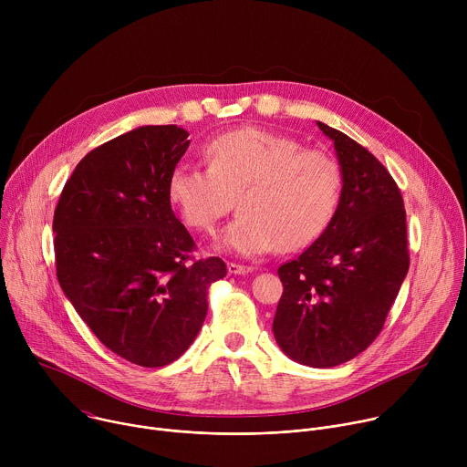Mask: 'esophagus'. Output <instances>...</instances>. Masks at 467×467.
I'll list each match as a JSON object with an SVG mask.
<instances>
[{"instance_id":"obj_1","label":"esophagus","mask_w":467,"mask_h":467,"mask_svg":"<svg viewBox=\"0 0 467 467\" xmlns=\"http://www.w3.org/2000/svg\"><path fill=\"white\" fill-rule=\"evenodd\" d=\"M227 270L233 275H247V274L253 272L251 265H244V264H236V262H229L227 264Z\"/></svg>"}]
</instances>
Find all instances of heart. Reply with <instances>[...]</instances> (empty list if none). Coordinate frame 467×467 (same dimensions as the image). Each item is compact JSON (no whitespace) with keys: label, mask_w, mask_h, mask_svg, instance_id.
<instances>
[{"label":"heart","mask_w":467,"mask_h":467,"mask_svg":"<svg viewBox=\"0 0 467 467\" xmlns=\"http://www.w3.org/2000/svg\"><path fill=\"white\" fill-rule=\"evenodd\" d=\"M209 170L179 162L168 197L193 231L213 234L233 211L222 245L240 254L297 251L310 245L337 213L342 193L338 162L321 150H303L290 137L242 127L203 150Z\"/></svg>","instance_id":"b5f03b06"}]
</instances>
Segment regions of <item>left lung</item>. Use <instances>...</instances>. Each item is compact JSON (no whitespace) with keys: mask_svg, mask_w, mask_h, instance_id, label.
Here are the masks:
<instances>
[{"mask_svg":"<svg viewBox=\"0 0 467 467\" xmlns=\"http://www.w3.org/2000/svg\"><path fill=\"white\" fill-rule=\"evenodd\" d=\"M317 127L335 142L344 186L321 236L279 268L274 335L292 360L332 368L379 337L410 254L403 195L389 171L342 130Z\"/></svg>","mask_w":467,"mask_h":467,"instance_id":"obj_1","label":"left lung"}]
</instances>
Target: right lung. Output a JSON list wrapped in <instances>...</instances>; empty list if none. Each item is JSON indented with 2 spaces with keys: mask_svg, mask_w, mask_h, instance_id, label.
<instances>
[{
  "mask_svg": "<svg viewBox=\"0 0 467 467\" xmlns=\"http://www.w3.org/2000/svg\"><path fill=\"white\" fill-rule=\"evenodd\" d=\"M188 132L146 125L92 150L66 181L53 216L57 279L98 340L144 368L177 360L207 316L220 256L193 258L168 179Z\"/></svg>",
  "mask_w": 467,
  "mask_h": 467,
  "instance_id": "obj_1",
  "label": "right lung"
}]
</instances>
